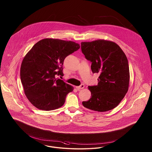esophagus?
<instances>
[{
    "mask_svg": "<svg viewBox=\"0 0 152 152\" xmlns=\"http://www.w3.org/2000/svg\"><path fill=\"white\" fill-rule=\"evenodd\" d=\"M84 88V84H81L80 86L76 87V88L77 90H79V91H80V90L81 89H83Z\"/></svg>",
    "mask_w": 152,
    "mask_h": 152,
    "instance_id": "34e87169",
    "label": "esophagus"
}]
</instances>
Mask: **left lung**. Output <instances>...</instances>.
Listing matches in <instances>:
<instances>
[{"label": "left lung", "mask_w": 152, "mask_h": 152, "mask_svg": "<svg viewBox=\"0 0 152 152\" xmlns=\"http://www.w3.org/2000/svg\"><path fill=\"white\" fill-rule=\"evenodd\" d=\"M81 48L92 63V72L100 74L97 85L88 86L91 98L83 101V106L100 112L115 108L128 91L130 75L125 54L117 44L105 40L81 42Z\"/></svg>", "instance_id": "1"}]
</instances>
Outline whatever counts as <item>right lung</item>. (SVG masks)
<instances>
[{"label": "right lung", "instance_id": "obj_1", "mask_svg": "<svg viewBox=\"0 0 152 152\" xmlns=\"http://www.w3.org/2000/svg\"><path fill=\"white\" fill-rule=\"evenodd\" d=\"M79 44L72 41L44 39L36 43L25 56L20 68L24 93L37 108L51 110L62 107L73 87L63 80L65 58L77 51Z\"/></svg>", "mask_w": 152, "mask_h": 152}]
</instances>
